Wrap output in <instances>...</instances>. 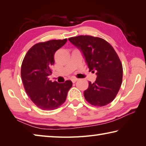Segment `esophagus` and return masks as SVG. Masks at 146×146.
I'll return each instance as SVG.
<instances>
[{
    "label": "esophagus",
    "mask_w": 146,
    "mask_h": 146,
    "mask_svg": "<svg viewBox=\"0 0 146 146\" xmlns=\"http://www.w3.org/2000/svg\"><path fill=\"white\" fill-rule=\"evenodd\" d=\"M77 80H78V78H75V77L71 78V81H72V82H73V83H75Z\"/></svg>",
    "instance_id": "esophagus-1"
}]
</instances>
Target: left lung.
I'll list each match as a JSON object with an SVG mask.
<instances>
[{
    "mask_svg": "<svg viewBox=\"0 0 146 146\" xmlns=\"http://www.w3.org/2000/svg\"><path fill=\"white\" fill-rule=\"evenodd\" d=\"M80 49L90 71L97 74L95 82H89L84 92L86 100L94 106L102 107L115 99L122 82L123 68L114 48L104 39L90 35L69 38Z\"/></svg>",
    "mask_w": 146,
    "mask_h": 146,
    "instance_id": "8db88e82",
    "label": "left lung"
}]
</instances>
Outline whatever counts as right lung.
<instances>
[{"label":"right lung","instance_id":"right-lung-1","mask_svg":"<svg viewBox=\"0 0 146 146\" xmlns=\"http://www.w3.org/2000/svg\"><path fill=\"white\" fill-rule=\"evenodd\" d=\"M51 40L35 44L29 49L21 66V78L26 93L32 102L42 110H53L64 103L72 82L58 83L49 80L54 55L67 42Z\"/></svg>","mask_w":146,"mask_h":146}]
</instances>
